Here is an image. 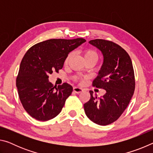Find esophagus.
Instances as JSON below:
<instances>
[{"label": "esophagus", "mask_w": 153, "mask_h": 153, "mask_svg": "<svg viewBox=\"0 0 153 153\" xmlns=\"http://www.w3.org/2000/svg\"><path fill=\"white\" fill-rule=\"evenodd\" d=\"M74 91L77 93V94H79V93L82 92L83 91V89L82 88H79V87H74Z\"/></svg>", "instance_id": "34e87169"}]
</instances>
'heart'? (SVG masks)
<instances>
[{
  "label": "heart",
  "mask_w": 153,
  "mask_h": 153,
  "mask_svg": "<svg viewBox=\"0 0 153 153\" xmlns=\"http://www.w3.org/2000/svg\"><path fill=\"white\" fill-rule=\"evenodd\" d=\"M83 55H84V57L85 61L86 60H93L97 61L98 59V55L97 52L94 51V50H92V49H86V50L83 51ZM71 54L69 53L68 55L67 56V57L65 60V63L67 64L68 63L69 59H71Z\"/></svg>",
  "instance_id": "obj_1"
}]
</instances>
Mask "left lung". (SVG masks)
<instances>
[{
	"label": "left lung",
	"mask_w": 153,
	"mask_h": 153,
	"mask_svg": "<svg viewBox=\"0 0 153 153\" xmlns=\"http://www.w3.org/2000/svg\"><path fill=\"white\" fill-rule=\"evenodd\" d=\"M102 53L104 60L92 86L102 88L106 93L101 98L94 97L84 105L86 115L93 122L107 126L115 121L128 107L135 90L132 62L128 53L111 41L96 39L89 42Z\"/></svg>",
	"instance_id": "8db88e82"
}]
</instances>
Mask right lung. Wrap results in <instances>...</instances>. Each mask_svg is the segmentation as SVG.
I'll return each mask as SVG.
<instances>
[{"instance_id": "right-lung-1", "label": "right lung", "mask_w": 153, "mask_h": 153, "mask_svg": "<svg viewBox=\"0 0 153 153\" xmlns=\"http://www.w3.org/2000/svg\"><path fill=\"white\" fill-rule=\"evenodd\" d=\"M85 42L84 38L50 39L26 52L21 62L16 86L21 102L31 117L45 121L61 112L73 87L67 83L53 86L48 76L54 71L58 73L68 54Z\"/></svg>"}]
</instances>
